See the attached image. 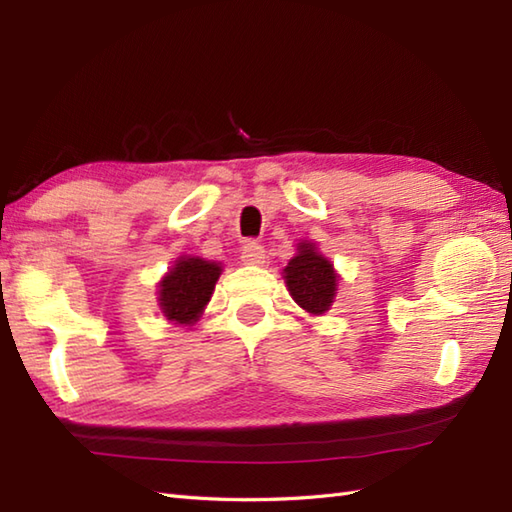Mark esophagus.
I'll return each mask as SVG.
<instances>
[{"instance_id":"34e87169","label":"esophagus","mask_w":512,"mask_h":512,"mask_svg":"<svg viewBox=\"0 0 512 512\" xmlns=\"http://www.w3.org/2000/svg\"><path fill=\"white\" fill-rule=\"evenodd\" d=\"M264 259H266L264 246L250 242V244H246V246L242 248V262H244L246 266H259V264H264Z\"/></svg>"}]
</instances>
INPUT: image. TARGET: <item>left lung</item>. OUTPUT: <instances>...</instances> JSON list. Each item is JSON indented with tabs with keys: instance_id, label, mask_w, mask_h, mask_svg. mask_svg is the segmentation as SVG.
Listing matches in <instances>:
<instances>
[{
	"instance_id": "8db88e82",
	"label": "left lung",
	"mask_w": 512,
	"mask_h": 512,
	"mask_svg": "<svg viewBox=\"0 0 512 512\" xmlns=\"http://www.w3.org/2000/svg\"><path fill=\"white\" fill-rule=\"evenodd\" d=\"M284 279L292 299L310 314L328 312L336 297V275L328 257H323L312 242H299L297 255L284 268Z\"/></svg>"
}]
</instances>
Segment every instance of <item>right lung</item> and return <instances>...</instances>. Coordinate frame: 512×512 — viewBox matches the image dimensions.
<instances>
[{"mask_svg": "<svg viewBox=\"0 0 512 512\" xmlns=\"http://www.w3.org/2000/svg\"><path fill=\"white\" fill-rule=\"evenodd\" d=\"M222 266L200 257H178L176 266L158 284V306L162 314L178 325H191L200 319L211 301Z\"/></svg>", "mask_w": 512, "mask_h": 512, "instance_id": "add662e5", "label": "right lung"}]
</instances>
